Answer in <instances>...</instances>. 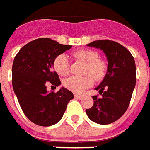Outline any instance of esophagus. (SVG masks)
Listing matches in <instances>:
<instances>
[{
  "mask_svg": "<svg viewBox=\"0 0 150 150\" xmlns=\"http://www.w3.org/2000/svg\"><path fill=\"white\" fill-rule=\"evenodd\" d=\"M74 96H75V98H82L83 95H82V94H78V93H75V94H74Z\"/></svg>",
  "mask_w": 150,
  "mask_h": 150,
  "instance_id": "1",
  "label": "esophagus"
}]
</instances>
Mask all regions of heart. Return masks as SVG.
<instances>
[{
	"mask_svg": "<svg viewBox=\"0 0 150 150\" xmlns=\"http://www.w3.org/2000/svg\"><path fill=\"white\" fill-rule=\"evenodd\" d=\"M74 57L86 64L85 74L91 75L96 79H100L103 77L106 71V65L103 61L98 58V54L96 52L90 50H79L74 52ZM53 68L59 75H67L69 72V62L67 56L64 54L58 55L54 60ZM93 83V79L92 77L87 75L84 77H69L64 80L63 84L71 91L81 93L85 88L90 87Z\"/></svg>",
	"mask_w": 150,
	"mask_h": 150,
	"instance_id": "1",
	"label": "heart"
}]
</instances>
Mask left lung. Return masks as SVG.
<instances>
[{"mask_svg": "<svg viewBox=\"0 0 150 150\" xmlns=\"http://www.w3.org/2000/svg\"><path fill=\"white\" fill-rule=\"evenodd\" d=\"M87 46L104 52L108 69L94 88L102 97L93 96V105L85 112L92 122L108 125L118 120L129 107L136 80L135 60L125 47L113 41H93Z\"/></svg>", "mask_w": 150, "mask_h": 150, "instance_id": "obj_1", "label": "left lung"}]
</instances>
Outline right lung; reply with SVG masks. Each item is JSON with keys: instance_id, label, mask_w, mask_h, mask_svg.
<instances>
[{"instance_id": "add662e5", "label": "right lung", "mask_w": 150, "mask_h": 150, "mask_svg": "<svg viewBox=\"0 0 150 150\" xmlns=\"http://www.w3.org/2000/svg\"><path fill=\"white\" fill-rule=\"evenodd\" d=\"M50 38H38L19 50L12 67V85L25 116L34 124L50 126L61 121L67 103L74 98L71 91L62 87L49 92L48 84L59 86L61 81L52 70L58 55L71 48Z\"/></svg>"}]
</instances>
